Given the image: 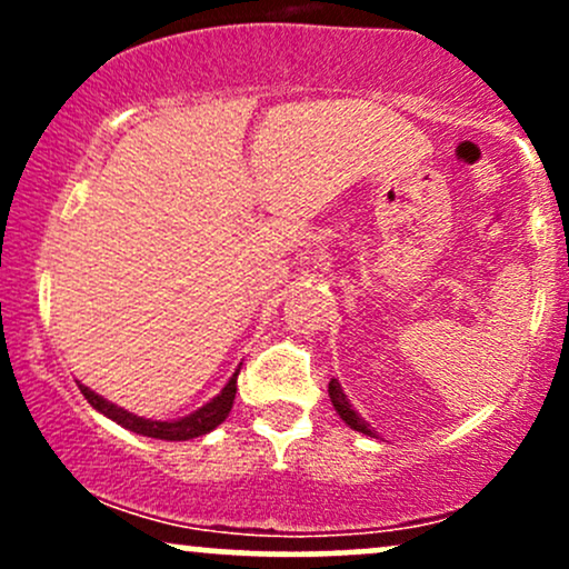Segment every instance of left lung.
<instances>
[{"instance_id": "left-lung-1", "label": "left lung", "mask_w": 569, "mask_h": 569, "mask_svg": "<svg viewBox=\"0 0 569 569\" xmlns=\"http://www.w3.org/2000/svg\"><path fill=\"white\" fill-rule=\"evenodd\" d=\"M329 398H331V403H335L337 415L342 417V420L348 422V426H350L352 430H358V433L371 436V439H375V430H371L369 422L363 420V417L358 415L356 409H352L350 398L345 396V390H342V385H339V380H331V382H329Z\"/></svg>"}]
</instances>
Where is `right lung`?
<instances>
[{
  "instance_id": "add662e5",
  "label": "right lung",
  "mask_w": 569,
  "mask_h": 569,
  "mask_svg": "<svg viewBox=\"0 0 569 569\" xmlns=\"http://www.w3.org/2000/svg\"><path fill=\"white\" fill-rule=\"evenodd\" d=\"M238 375H240V369H234L230 382L221 388L219 396H213L206 407H200L198 411H192V415H187V417H179V420H149V417H139V415H133V411H128V409L117 407V403H112V401H107L103 396H98L96 390L88 388V385H82V382H77V385H80L82 396L88 398L90 407H93L96 411H101L103 417H109V420L117 422V426L133 430V433H139V436H149V439L189 441V439H198V436L211 433L213 428L221 426V422L227 420V415H230V409L234 403V390H238Z\"/></svg>"
}]
</instances>
